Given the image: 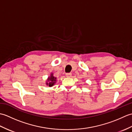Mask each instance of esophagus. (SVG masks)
I'll use <instances>...</instances> for the list:
<instances>
[{
  "label": "esophagus",
  "mask_w": 132,
  "mask_h": 132,
  "mask_svg": "<svg viewBox=\"0 0 132 132\" xmlns=\"http://www.w3.org/2000/svg\"><path fill=\"white\" fill-rule=\"evenodd\" d=\"M66 77L70 78V77H71V76H72V74H71V73H67V74H66Z\"/></svg>",
  "instance_id": "esophagus-1"
}]
</instances>
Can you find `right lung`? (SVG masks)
<instances>
[{
    "mask_svg": "<svg viewBox=\"0 0 132 132\" xmlns=\"http://www.w3.org/2000/svg\"><path fill=\"white\" fill-rule=\"evenodd\" d=\"M56 82H57V78L55 77L54 75H53V72H51L50 76H49L48 78H47V79H46L45 83L46 85L50 87H51L54 86Z\"/></svg>",
    "mask_w": 132,
    "mask_h": 132,
    "instance_id": "add662e5",
    "label": "right lung"
}]
</instances>
